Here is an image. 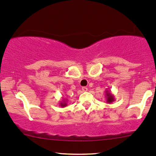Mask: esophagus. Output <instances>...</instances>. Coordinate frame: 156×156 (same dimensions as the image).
<instances>
[{
	"mask_svg": "<svg viewBox=\"0 0 156 156\" xmlns=\"http://www.w3.org/2000/svg\"><path fill=\"white\" fill-rule=\"evenodd\" d=\"M82 90H83V91H88V88H86V87H82Z\"/></svg>",
	"mask_w": 156,
	"mask_h": 156,
	"instance_id": "obj_1",
	"label": "esophagus"
}]
</instances>
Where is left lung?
Instances as JSON below:
<instances>
[{"instance_id":"obj_1","label":"left lung","mask_w":156,"mask_h":156,"mask_svg":"<svg viewBox=\"0 0 156 156\" xmlns=\"http://www.w3.org/2000/svg\"><path fill=\"white\" fill-rule=\"evenodd\" d=\"M105 97L106 98L107 103H113L114 101H115V96L112 94V93L111 92V91H110V90H105Z\"/></svg>"}]
</instances>
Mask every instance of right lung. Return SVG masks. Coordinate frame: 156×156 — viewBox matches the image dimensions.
<instances>
[{
	"instance_id": "add662e5",
	"label": "right lung",
	"mask_w": 156,
	"mask_h": 156,
	"mask_svg": "<svg viewBox=\"0 0 156 156\" xmlns=\"http://www.w3.org/2000/svg\"><path fill=\"white\" fill-rule=\"evenodd\" d=\"M68 105L67 104V102H66V100H63L62 101H61L59 103V105L61 107H62V108H64V107H65L66 106V105Z\"/></svg>"
}]
</instances>
